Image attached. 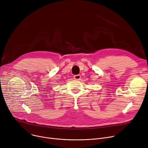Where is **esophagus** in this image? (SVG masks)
<instances>
[{
    "instance_id": "esophagus-1",
    "label": "esophagus",
    "mask_w": 148,
    "mask_h": 148,
    "mask_svg": "<svg viewBox=\"0 0 148 148\" xmlns=\"http://www.w3.org/2000/svg\"><path fill=\"white\" fill-rule=\"evenodd\" d=\"M74 79H75L76 80H80V79H81V75H80L79 74L75 75L74 76Z\"/></svg>"
}]
</instances>
